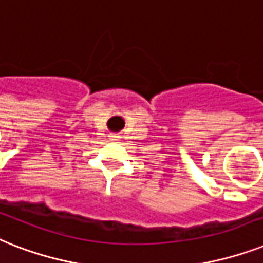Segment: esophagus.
<instances>
[{
  "label": "esophagus",
  "mask_w": 263,
  "mask_h": 263,
  "mask_svg": "<svg viewBox=\"0 0 263 263\" xmlns=\"http://www.w3.org/2000/svg\"><path fill=\"white\" fill-rule=\"evenodd\" d=\"M111 138H118L117 136H111Z\"/></svg>",
  "instance_id": "obj_1"
}]
</instances>
